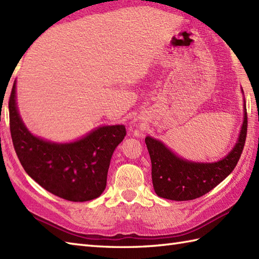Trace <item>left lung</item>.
<instances>
[{
  "label": "left lung",
  "instance_id": "obj_1",
  "mask_svg": "<svg viewBox=\"0 0 259 259\" xmlns=\"http://www.w3.org/2000/svg\"><path fill=\"white\" fill-rule=\"evenodd\" d=\"M239 138L233 150L217 162H192L176 156L161 141L146 137L151 159V177L156 194L166 199L185 201L203 196L235 169L243 152L247 136V110Z\"/></svg>",
  "mask_w": 259,
  "mask_h": 259
}]
</instances>
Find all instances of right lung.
Returning a JSON list of instances; mask_svg holds the SVG:
<instances>
[{"mask_svg":"<svg viewBox=\"0 0 259 259\" xmlns=\"http://www.w3.org/2000/svg\"><path fill=\"white\" fill-rule=\"evenodd\" d=\"M10 130L26 174L51 194L70 201H88L107 186L112 153L126 134L123 124L103 125L70 144H56L33 136L22 121L15 82L9 100Z\"/></svg>","mask_w":259,"mask_h":259,"instance_id":"obj_1","label":"right lung"}]
</instances>
